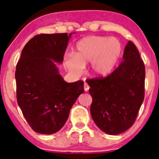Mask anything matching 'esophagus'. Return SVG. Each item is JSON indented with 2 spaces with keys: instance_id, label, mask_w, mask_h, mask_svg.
Masks as SVG:
<instances>
[{
  "instance_id": "esophagus-1",
  "label": "esophagus",
  "mask_w": 159,
  "mask_h": 159,
  "mask_svg": "<svg viewBox=\"0 0 159 159\" xmlns=\"http://www.w3.org/2000/svg\"><path fill=\"white\" fill-rule=\"evenodd\" d=\"M84 90L86 91V92H87V91H88V90H89V88H90V87H89V85L87 84V83H84Z\"/></svg>"
}]
</instances>
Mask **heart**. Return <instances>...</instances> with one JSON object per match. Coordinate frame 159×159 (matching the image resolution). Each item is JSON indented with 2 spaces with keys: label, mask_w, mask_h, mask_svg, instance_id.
Returning <instances> with one entry per match:
<instances>
[{
  "label": "heart",
  "mask_w": 159,
  "mask_h": 159,
  "mask_svg": "<svg viewBox=\"0 0 159 159\" xmlns=\"http://www.w3.org/2000/svg\"><path fill=\"white\" fill-rule=\"evenodd\" d=\"M123 45L119 39L104 36L84 38L76 45L74 56L65 58L66 69L80 74L84 66L90 63V73L96 77H105L113 72L123 54Z\"/></svg>",
  "instance_id": "1"
}]
</instances>
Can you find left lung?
Here are the masks:
<instances>
[{
	"instance_id": "obj_1",
	"label": "left lung",
	"mask_w": 159,
	"mask_h": 159,
	"mask_svg": "<svg viewBox=\"0 0 159 159\" xmlns=\"http://www.w3.org/2000/svg\"><path fill=\"white\" fill-rule=\"evenodd\" d=\"M123 58L108 76L87 81L93 98V120L102 132L111 135L132 126L144 99L145 66L132 42H128Z\"/></svg>"
}]
</instances>
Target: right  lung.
Here are the masks:
<instances>
[{
	"label": "right lung",
	"instance_id": "1",
	"mask_svg": "<svg viewBox=\"0 0 159 159\" xmlns=\"http://www.w3.org/2000/svg\"><path fill=\"white\" fill-rule=\"evenodd\" d=\"M72 34L35 36L25 45L16 65L18 104L30 126L40 134L58 132L84 92V81L66 82L55 63L63 62Z\"/></svg>",
	"mask_w": 159,
	"mask_h": 159
}]
</instances>
